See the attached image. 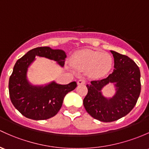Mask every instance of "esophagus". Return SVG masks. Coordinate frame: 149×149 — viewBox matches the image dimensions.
<instances>
[{
	"label": "esophagus",
	"mask_w": 149,
	"mask_h": 149,
	"mask_svg": "<svg viewBox=\"0 0 149 149\" xmlns=\"http://www.w3.org/2000/svg\"><path fill=\"white\" fill-rule=\"evenodd\" d=\"M78 84H86V80L84 79H79L77 81Z\"/></svg>",
	"instance_id": "esophagus-1"
}]
</instances>
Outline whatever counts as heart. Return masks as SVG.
<instances>
[{
  "mask_svg": "<svg viewBox=\"0 0 149 149\" xmlns=\"http://www.w3.org/2000/svg\"><path fill=\"white\" fill-rule=\"evenodd\" d=\"M71 64L75 68L87 70L93 77H100L108 73L112 65L109 55L98 51L86 50L77 53L72 57Z\"/></svg>",
  "mask_w": 149,
  "mask_h": 149,
  "instance_id": "heart-1",
  "label": "heart"
}]
</instances>
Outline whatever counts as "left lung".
Wrapping results in <instances>:
<instances>
[{
    "instance_id": "1",
    "label": "left lung",
    "mask_w": 149,
    "mask_h": 149,
    "mask_svg": "<svg viewBox=\"0 0 149 149\" xmlns=\"http://www.w3.org/2000/svg\"><path fill=\"white\" fill-rule=\"evenodd\" d=\"M114 59L113 72L107 78L87 84L88 92L83 100L86 111L94 119L111 122L128 114L135 107L141 92L140 70L128 56L111 51ZM109 82H116L117 93L108 100L100 89Z\"/></svg>"
}]
</instances>
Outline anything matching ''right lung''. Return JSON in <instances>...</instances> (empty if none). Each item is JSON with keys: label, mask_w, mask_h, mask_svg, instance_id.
Wrapping results in <instances>:
<instances>
[{"label": "right lung", "mask_w": 149, "mask_h": 149, "mask_svg": "<svg viewBox=\"0 0 149 149\" xmlns=\"http://www.w3.org/2000/svg\"><path fill=\"white\" fill-rule=\"evenodd\" d=\"M36 56L45 57L65 65L67 55L61 49L49 47H36L17 60L9 79V94L15 109L25 117L33 120L48 119L60 111L64 97L77 87L76 81L68 84L52 82L45 87L30 85L26 79L28 66Z\"/></svg>", "instance_id": "right-lung-1"}]
</instances>
